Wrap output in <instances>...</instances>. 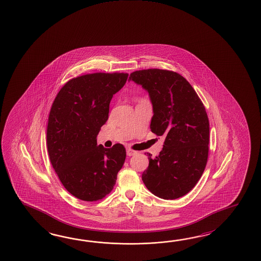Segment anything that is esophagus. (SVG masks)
<instances>
[{
    "mask_svg": "<svg viewBox=\"0 0 261 261\" xmlns=\"http://www.w3.org/2000/svg\"><path fill=\"white\" fill-rule=\"evenodd\" d=\"M126 154H127L128 156H133L135 154H137V151L131 150V149H127L126 150Z\"/></svg>",
    "mask_w": 261,
    "mask_h": 261,
    "instance_id": "1",
    "label": "esophagus"
}]
</instances>
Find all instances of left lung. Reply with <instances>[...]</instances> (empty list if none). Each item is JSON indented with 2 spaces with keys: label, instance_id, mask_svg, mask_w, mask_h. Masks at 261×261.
Instances as JSON below:
<instances>
[{
  "label": "left lung",
  "instance_id": "obj_1",
  "mask_svg": "<svg viewBox=\"0 0 261 261\" xmlns=\"http://www.w3.org/2000/svg\"><path fill=\"white\" fill-rule=\"evenodd\" d=\"M151 99V130L165 135L163 150L142 173L146 187L163 199L186 195L202 176L208 160L210 124L201 100L180 74L162 69L135 71L129 80Z\"/></svg>",
  "mask_w": 261,
  "mask_h": 261
}]
</instances>
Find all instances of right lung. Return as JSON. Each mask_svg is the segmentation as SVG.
Instances as JSON below:
<instances>
[{"label":"right lung","instance_id":"1","mask_svg":"<svg viewBox=\"0 0 261 261\" xmlns=\"http://www.w3.org/2000/svg\"><path fill=\"white\" fill-rule=\"evenodd\" d=\"M127 73H94L70 80L53 102L46 129L50 162L64 188L76 198L96 201L110 194L125 161L122 144L107 149L97 135L110 104Z\"/></svg>","mask_w":261,"mask_h":261}]
</instances>
